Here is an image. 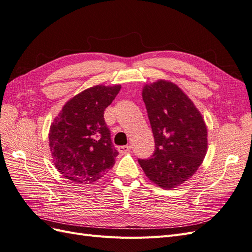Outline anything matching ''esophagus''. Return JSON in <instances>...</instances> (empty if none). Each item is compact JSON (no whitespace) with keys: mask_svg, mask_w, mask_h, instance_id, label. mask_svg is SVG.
Returning a JSON list of instances; mask_svg holds the SVG:
<instances>
[{"mask_svg":"<svg viewBox=\"0 0 252 252\" xmlns=\"http://www.w3.org/2000/svg\"><path fill=\"white\" fill-rule=\"evenodd\" d=\"M130 148H131L130 145H125V146H119L118 150L119 152H121V154H125V152L130 150Z\"/></svg>","mask_w":252,"mask_h":252,"instance_id":"esophagus-1","label":"esophagus"}]
</instances>
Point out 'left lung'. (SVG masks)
<instances>
[{
  "mask_svg": "<svg viewBox=\"0 0 252 252\" xmlns=\"http://www.w3.org/2000/svg\"><path fill=\"white\" fill-rule=\"evenodd\" d=\"M146 105L156 150L139 159L146 177L157 186L171 189L199 169L208 149L207 126L200 110L177 84L158 80L145 84Z\"/></svg>",
  "mask_w": 252,
  "mask_h": 252,
  "instance_id": "obj_1",
  "label": "left lung"
}]
</instances>
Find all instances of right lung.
Segmentation results:
<instances>
[{"label":"right lung","instance_id":"add662e5","mask_svg":"<svg viewBox=\"0 0 252 252\" xmlns=\"http://www.w3.org/2000/svg\"><path fill=\"white\" fill-rule=\"evenodd\" d=\"M121 85H95L68 100L53 119L49 147L63 177L79 184L94 183L112 168L119 155L104 120Z\"/></svg>","mask_w":252,"mask_h":252}]
</instances>
